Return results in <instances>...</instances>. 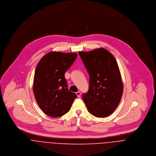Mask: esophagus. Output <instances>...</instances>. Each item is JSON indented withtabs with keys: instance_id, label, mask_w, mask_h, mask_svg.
<instances>
[{
	"instance_id": "obj_1",
	"label": "esophagus",
	"mask_w": 156,
	"mask_h": 156,
	"mask_svg": "<svg viewBox=\"0 0 156 156\" xmlns=\"http://www.w3.org/2000/svg\"><path fill=\"white\" fill-rule=\"evenodd\" d=\"M76 94L77 95V96L78 98H80V96H81V92L80 91H77V92H76Z\"/></svg>"
}]
</instances>
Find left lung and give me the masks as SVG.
Instances as JSON below:
<instances>
[{
    "mask_svg": "<svg viewBox=\"0 0 156 156\" xmlns=\"http://www.w3.org/2000/svg\"><path fill=\"white\" fill-rule=\"evenodd\" d=\"M78 53L90 76L88 91L82 96L87 108L96 117L109 116L118 106L123 92L117 61L103 48Z\"/></svg>",
    "mask_w": 156,
    "mask_h": 156,
    "instance_id": "8db88e82",
    "label": "left lung"
}]
</instances>
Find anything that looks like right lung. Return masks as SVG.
Instances as JSON below:
<instances>
[{"label":"right lung","instance_id":"obj_1","mask_svg":"<svg viewBox=\"0 0 156 156\" xmlns=\"http://www.w3.org/2000/svg\"><path fill=\"white\" fill-rule=\"evenodd\" d=\"M77 56V53L48 52L36 66L34 93L41 109L50 117H59L66 114L77 97L69 91L65 78V73Z\"/></svg>","mask_w":156,"mask_h":156}]
</instances>
